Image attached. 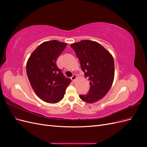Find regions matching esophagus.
I'll use <instances>...</instances> for the list:
<instances>
[{
	"instance_id": "1",
	"label": "esophagus",
	"mask_w": 147,
	"mask_h": 147,
	"mask_svg": "<svg viewBox=\"0 0 147 147\" xmlns=\"http://www.w3.org/2000/svg\"><path fill=\"white\" fill-rule=\"evenodd\" d=\"M76 79H77V75L75 74L73 75V76L71 77V80H72V82H74L75 81V80H76Z\"/></svg>"
}]
</instances>
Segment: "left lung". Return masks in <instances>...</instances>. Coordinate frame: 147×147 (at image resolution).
Returning a JSON list of instances; mask_svg holds the SVG:
<instances>
[{"mask_svg": "<svg viewBox=\"0 0 147 147\" xmlns=\"http://www.w3.org/2000/svg\"><path fill=\"white\" fill-rule=\"evenodd\" d=\"M80 61L90 88L86 94L80 95L88 103L99 100L108 92L114 79V60L110 53L99 43L88 40L70 45Z\"/></svg>", "mask_w": 147, "mask_h": 147, "instance_id": "1", "label": "left lung"}]
</instances>
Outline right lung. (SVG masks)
I'll return each instance as SVG.
<instances>
[{"instance_id": "add662e5", "label": "right lung", "mask_w": 147, "mask_h": 147, "mask_svg": "<svg viewBox=\"0 0 147 147\" xmlns=\"http://www.w3.org/2000/svg\"><path fill=\"white\" fill-rule=\"evenodd\" d=\"M67 43L51 40L40 44L31 54L26 72L34 92L48 103L56 104L63 99L71 80L56 65V60Z\"/></svg>"}]
</instances>
